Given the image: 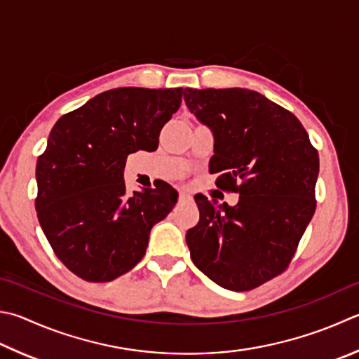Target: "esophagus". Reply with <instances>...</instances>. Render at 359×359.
I'll list each match as a JSON object with an SVG mask.
<instances>
[{"instance_id": "esophagus-1", "label": "esophagus", "mask_w": 359, "mask_h": 359, "mask_svg": "<svg viewBox=\"0 0 359 359\" xmlns=\"http://www.w3.org/2000/svg\"><path fill=\"white\" fill-rule=\"evenodd\" d=\"M188 199H191L190 194L187 191H179V201H188Z\"/></svg>"}]
</instances>
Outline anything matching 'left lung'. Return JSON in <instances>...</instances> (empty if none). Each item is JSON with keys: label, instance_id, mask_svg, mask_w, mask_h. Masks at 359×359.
I'll list each match as a JSON object with an SVG mask.
<instances>
[{"label": "left lung", "instance_id": "1", "mask_svg": "<svg viewBox=\"0 0 359 359\" xmlns=\"http://www.w3.org/2000/svg\"><path fill=\"white\" fill-rule=\"evenodd\" d=\"M190 111L215 133V185L237 205L196 194L188 229L193 264L229 290L259 287L289 269L316 212L318 152L289 109L250 89L184 90Z\"/></svg>", "mask_w": 359, "mask_h": 359}]
</instances>
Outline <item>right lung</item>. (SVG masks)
I'll list each match as a JSON object with an SVG mask.
<instances>
[{
  "mask_svg": "<svg viewBox=\"0 0 359 359\" xmlns=\"http://www.w3.org/2000/svg\"><path fill=\"white\" fill-rule=\"evenodd\" d=\"M184 88H117L57 119L36 165L39 223L56 257L88 283H108L144 257L149 233L177 202L161 182L128 194V154L157 151Z\"/></svg>",
  "mask_w": 359,
  "mask_h": 359,
  "instance_id": "1",
  "label": "right lung"
}]
</instances>
